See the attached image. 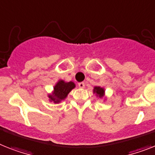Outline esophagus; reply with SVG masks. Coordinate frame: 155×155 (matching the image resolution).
<instances>
[{"label":"esophagus","instance_id":"34e87169","mask_svg":"<svg viewBox=\"0 0 155 155\" xmlns=\"http://www.w3.org/2000/svg\"><path fill=\"white\" fill-rule=\"evenodd\" d=\"M78 87L81 89H84L85 88V83L84 82H80L78 83Z\"/></svg>","mask_w":155,"mask_h":155}]
</instances>
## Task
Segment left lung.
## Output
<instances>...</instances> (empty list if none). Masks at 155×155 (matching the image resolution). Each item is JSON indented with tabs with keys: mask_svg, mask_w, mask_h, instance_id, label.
Returning a JSON list of instances; mask_svg holds the SVG:
<instances>
[{
	"mask_svg": "<svg viewBox=\"0 0 155 155\" xmlns=\"http://www.w3.org/2000/svg\"><path fill=\"white\" fill-rule=\"evenodd\" d=\"M93 93L95 94L96 97L100 99H104L105 101V89L101 86H94L93 90Z\"/></svg>",
	"mask_w": 155,
	"mask_h": 155,
	"instance_id": "1",
	"label": "left lung"
}]
</instances>
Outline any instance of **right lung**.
I'll return each mask as SVG.
<instances>
[{
  "label": "right lung",
  "instance_id": "right-lung-1",
  "mask_svg": "<svg viewBox=\"0 0 155 155\" xmlns=\"http://www.w3.org/2000/svg\"><path fill=\"white\" fill-rule=\"evenodd\" d=\"M76 87V85L73 81H65L64 80L58 81L52 92L47 94V97L49 98L50 102H53L54 104H58L67 97L69 93L71 92Z\"/></svg>",
  "mask_w": 155,
  "mask_h": 155
}]
</instances>
